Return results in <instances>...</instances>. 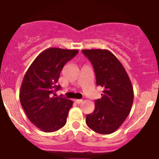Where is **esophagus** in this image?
<instances>
[{"instance_id":"1","label":"esophagus","mask_w":159,"mask_h":159,"mask_svg":"<svg viewBox=\"0 0 159 159\" xmlns=\"http://www.w3.org/2000/svg\"><path fill=\"white\" fill-rule=\"evenodd\" d=\"M75 102H76V104H80L81 103V102H83V99H76V100H75Z\"/></svg>"}]
</instances>
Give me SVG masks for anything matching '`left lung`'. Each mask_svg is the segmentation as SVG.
I'll return each instance as SVG.
<instances>
[{
  "label": "left lung",
  "instance_id": "obj_1",
  "mask_svg": "<svg viewBox=\"0 0 159 159\" xmlns=\"http://www.w3.org/2000/svg\"><path fill=\"white\" fill-rule=\"evenodd\" d=\"M94 68L96 85L104 88L102 98L95 100L93 113L86 115V125L99 134L117 130L129 116L134 93L126 71L107 50H83Z\"/></svg>",
  "mask_w": 159,
  "mask_h": 159
}]
</instances>
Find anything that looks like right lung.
Returning a JSON list of instances; mask_svg holds the SVG:
<instances>
[{"label": "right lung", "mask_w": 159, "mask_h": 159, "mask_svg": "<svg viewBox=\"0 0 159 159\" xmlns=\"http://www.w3.org/2000/svg\"><path fill=\"white\" fill-rule=\"evenodd\" d=\"M77 50L49 48L37 56L25 73L20 101L29 120L45 132L61 129L66 122L73 101L54 97L61 89L57 85L64 65L78 53Z\"/></svg>", "instance_id": "right-lung-1"}]
</instances>
